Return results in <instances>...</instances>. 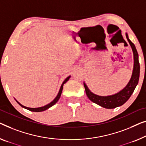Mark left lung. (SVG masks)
<instances>
[{
  "mask_svg": "<svg viewBox=\"0 0 146 146\" xmlns=\"http://www.w3.org/2000/svg\"><path fill=\"white\" fill-rule=\"evenodd\" d=\"M126 36L129 41L130 46L132 48L134 55V67L132 74L129 80V83L127 84L123 90L119 91L116 94L107 96H102L94 94L89 90L88 86H86L85 82H84V86L85 88L86 94L90 100L94 103L106 109H113L119 106L123 105L128 100L131 96L134 89L138 83L139 77H140V64L138 60V54L136 50V46L131 42L129 38V35L126 33Z\"/></svg>",
  "mask_w": 146,
  "mask_h": 146,
  "instance_id": "obj_1",
  "label": "left lung"
}]
</instances>
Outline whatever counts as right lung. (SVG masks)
<instances>
[{"mask_svg": "<svg viewBox=\"0 0 146 146\" xmlns=\"http://www.w3.org/2000/svg\"><path fill=\"white\" fill-rule=\"evenodd\" d=\"M71 77V76H69V77H67L66 79L64 80V81L63 82V83L62 84V86H61L60 87V89L59 90V92H58V95L56 96V97L54 98V100L52 102H51L50 103L47 104V105H46L44 106H42V107H40V108H27V107H25V106L21 105V104L19 103V102H17L16 99V101L17 102V104H19V105H20L21 107L25 108V109H27V110L31 111H34V112H40V111H45L48 110V109L50 108V107H52V106H53L54 104H56V102H57L58 100H59L61 96V94H62V90H63V86H64V84L66 83V82L69 79V78Z\"/></svg>", "mask_w": 146, "mask_h": 146, "instance_id": "right-lung-1", "label": "right lung"}]
</instances>
